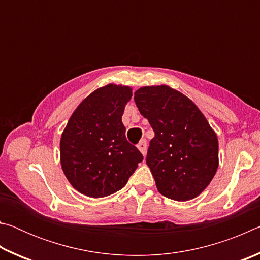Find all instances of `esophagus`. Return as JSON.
Here are the masks:
<instances>
[{
	"mask_svg": "<svg viewBox=\"0 0 260 260\" xmlns=\"http://www.w3.org/2000/svg\"><path fill=\"white\" fill-rule=\"evenodd\" d=\"M138 149L141 151V153H142L143 156L146 155V152H147V140L146 139H142L140 141L139 144H138Z\"/></svg>",
	"mask_w": 260,
	"mask_h": 260,
	"instance_id": "esophagus-1",
	"label": "esophagus"
}]
</instances>
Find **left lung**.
I'll return each instance as SVG.
<instances>
[{
	"mask_svg": "<svg viewBox=\"0 0 260 260\" xmlns=\"http://www.w3.org/2000/svg\"><path fill=\"white\" fill-rule=\"evenodd\" d=\"M134 101L155 132L146 160L158 191L179 202L195 199L217 172V134L195 103L169 86L141 87Z\"/></svg>",
	"mask_w": 260,
	"mask_h": 260,
	"instance_id": "obj_1",
	"label": "left lung"
}]
</instances>
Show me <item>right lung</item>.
<instances>
[{
    "label": "right lung",
    "mask_w": 260,
    "mask_h": 260,
    "mask_svg": "<svg viewBox=\"0 0 260 260\" xmlns=\"http://www.w3.org/2000/svg\"><path fill=\"white\" fill-rule=\"evenodd\" d=\"M132 88L101 87L74 110L60 138V164L79 192L100 199L125 186L143 160L121 121Z\"/></svg>",
    "instance_id": "right-lung-1"
}]
</instances>
